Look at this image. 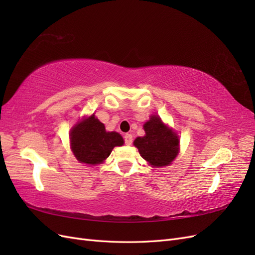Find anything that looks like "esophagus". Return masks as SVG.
I'll return each instance as SVG.
<instances>
[{"mask_svg": "<svg viewBox=\"0 0 255 255\" xmlns=\"http://www.w3.org/2000/svg\"><path fill=\"white\" fill-rule=\"evenodd\" d=\"M125 141H126V144H128V145H129V144H132V142H133V136H132V134H126L125 135Z\"/></svg>", "mask_w": 255, "mask_h": 255, "instance_id": "34e87169", "label": "esophagus"}]
</instances>
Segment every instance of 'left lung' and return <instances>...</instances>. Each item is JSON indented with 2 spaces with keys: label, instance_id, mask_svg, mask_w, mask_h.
<instances>
[{
  "label": "left lung",
  "instance_id": "left-lung-1",
  "mask_svg": "<svg viewBox=\"0 0 255 255\" xmlns=\"http://www.w3.org/2000/svg\"><path fill=\"white\" fill-rule=\"evenodd\" d=\"M143 129L145 135L134 140L141 157L155 168L170 165L179 154V136L157 115L151 116L143 125Z\"/></svg>",
  "mask_w": 255,
  "mask_h": 255
}]
</instances>
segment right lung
Wrapping results in <instances>:
<instances>
[{
	"instance_id": "add662e5",
	"label": "right lung",
	"mask_w": 255,
	"mask_h": 255,
	"mask_svg": "<svg viewBox=\"0 0 255 255\" xmlns=\"http://www.w3.org/2000/svg\"><path fill=\"white\" fill-rule=\"evenodd\" d=\"M123 142L119 133L106 132L104 125L95 117V114L76 123L70 130L71 150L83 164H102L115 146H120Z\"/></svg>"
}]
</instances>
